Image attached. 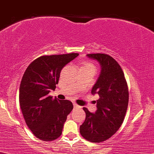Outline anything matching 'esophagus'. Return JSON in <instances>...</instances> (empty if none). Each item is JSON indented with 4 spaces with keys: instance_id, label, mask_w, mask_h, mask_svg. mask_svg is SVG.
<instances>
[{
    "instance_id": "34e87169",
    "label": "esophagus",
    "mask_w": 154,
    "mask_h": 154,
    "mask_svg": "<svg viewBox=\"0 0 154 154\" xmlns=\"http://www.w3.org/2000/svg\"><path fill=\"white\" fill-rule=\"evenodd\" d=\"M73 106H74V107H79V106L77 104H75V103H73Z\"/></svg>"
}]
</instances>
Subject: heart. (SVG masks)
<instances>
[{
	"instance_id": "1",
	"label": "heart",
	"mask_w": 154,
	"mask_h": 154,
	"mask_svg": "<svg viewBox=\"0 0 154 154\" xmlns=\"http://www.w3.org/2000/svg\"><path fill=\"white\" fill-rule=\"evenodd\" d=\"M84 66H92L90 64H88V63H85V64H84Z\"/></svg>"
}]
</instances>
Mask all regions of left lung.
Returning a JSON list of instances; mask_svg holds the SVG:
<instances>
[{
  "label": "left lung",
  "mask_w": 154,
  "mask_h": 154,
  "mask_svg": "<svg viewBox=\"0 0 154 154\" xmlns=\"http://www.w3.org/2000/svg\"><path fill=\"white\" fill-rule=\"evenodd\" d=\"M87 56L98 61L101 66L99 76L91 90L92 94H98L99 99L95 113L83 108L86 118L80 126V134L89 142H101L111 137L122 124L129 93L124 72L113 58L102 53Z\"/></svg>",
  "instance_id": "8db88e82"
}]
</instances>
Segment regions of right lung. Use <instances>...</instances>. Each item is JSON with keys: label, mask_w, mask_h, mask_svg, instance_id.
<instances>
[{"label": "right lung", "mask_w": 154, "mask_h": 154, "mask_svg": "<svg viewBox=\"0 0 154 154\" xmlns=\"http://www.w3.org/2000/svg\"><path fill=\"white\" fill-rule=\"evenodd\" d=\"M79 53L44 55L26 68L19 88V103L28 128L38 139L53 141L62 133L67 115L73 108L69 100L48 96L55 90L61 69Z\"/></svg>", "instance_id": "add662e5"}]
</instances>
